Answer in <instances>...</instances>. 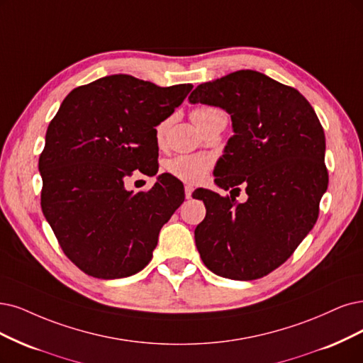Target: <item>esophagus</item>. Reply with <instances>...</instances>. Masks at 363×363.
<instances>
[{
    "label": "esophagus",
    "mask_w": 363,
    "mask_h": 363,
    "mask_svg": "<svg viewBox=\"0 0 363 363\" xmlns=\"http://www.w3.org/2000/svg\"><path fill=\"white\" fill-rule=\"evenodd\" d=\"M193 191H194L193 185H185V197H186V199H190V197H191Z\"/></svg>",
    "instance_id": "esophagus-1"
}]
</instances>
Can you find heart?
I'll return each instance as SVG.
<instances>
[{"label":"heart","mask_w":363,"mask_h":363,"mask_svg":"<svg viewBox=\"0 0 363 363\" xmlns=\"http://www.w3.org/2000/svg\"><path fill=\"white\" fill-rule=\"evenodd\" d=\"M221 113V111L216 109V107H209V106H203V107H197L191 112V119L194 121V124L197 127L202 125L205 121H208L211 116ZM167 131V121H163L155 127L154 136L158 145H161L164 142V136ZM167 173H170L172 177L178 178L184 182H190V184H196L203 181L206 173L209 172V169L212 167V158L206 154H191V155H177L170 160L166 161L164 164Z\"/></svg>","instance_id":"heart-1"}]
</instances>
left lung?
I'll list each match as a JSON object with an SVG mask.
<instances>
[{"mask_svg": "<svg viewBox=\"0 0 363 363\" xmlns=\"http://www.w3.org/2000/svg\"><path fill=\"white\" fill-rule=\"evenodd\" d=\"M224 109L233 136L217 161L216 184L249 194L245 204L196 190L206 217L194 230L205 266L224 278L257 279L283 264L311 232L328 190L325 131L302 94L263 73L238 70L189 97Z\"/></svg>", "mask_w": 363, "mask_h": 363, "instance_id": "1", "label": "left lung"}]
</instances>
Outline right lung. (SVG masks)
I'll use <instances>...</instances> for the list:
<instances>
[{"label":"right lung","mask_w":363,"mask_h":363,"mask_svg":"<svg viewBox=\"0 0 363 363\" xmlns=\"http://www.w3.org/2000/svg\"><path fill=\"white\" fill-rule=\"evenodd\" d=\"M112 74L74 88L46 131L38 158L42 211L58 242L80 271L115 279L151 262L158 233L184 202V185L158 174L150 191H127L139 170L158 172L155 127L191 91Z\"/></svg>","instance_id":"add662e5"}]
</instances>
